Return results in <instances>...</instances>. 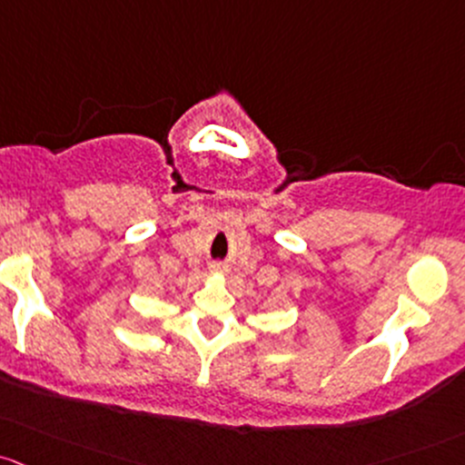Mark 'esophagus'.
Masks as SVG:
<instances>
[{"instance_id": "34e87169", "label": "esophagus", "mask_w": 465, "mask_h": 465, "mask_svg": "<svg viewBox=\"0 0 465 465\" xmlns=\"http://www.w3.org/2000/svg\"><path fill=\"white\" fill-rule=\"evenodd\" d=\"M212 272H221V264H212Z\"/></svg>"}]
</instances>
